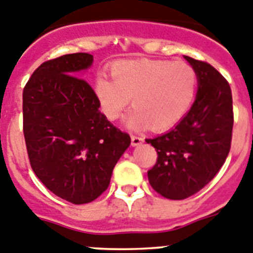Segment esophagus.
<instances>
[{"label":"esophagus","mask_w":253,"mask_h":253,"mask_svg":"<svg viewBox=\"0 0 253 253\" xmlns=\"http://www.w3.org/2000/svg\"><path fill=\"white\" fill-rule=\"evenodd\" d=\"M143 142H144V138H143V136L131 135V145H133V147H136V145L142 144Z\"/></svg>","instance_id":"34e87169"}]
</instances>
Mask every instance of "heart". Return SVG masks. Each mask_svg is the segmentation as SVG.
Returning a JSON list of instances; mask_svg holds the SVG:
<instances>
[{"instance_id": "heart-1", "label": "heart", "mask_w": 253, "mask_h": 253, "mask_svg": "<svg viewBox=\"0 0 253 253\" xmlns=\"http://www.w3.org/2000/svg\"><path fill=\"white\" fill-rule=\"evenodd\" d=\"M111 79L98 76L95 94L106 118L117 120L131 99L128 125L155 131L172 128L192 106L197 74L191 65L167 60H124L110 69Z\"/></svg>"}]
</instances>
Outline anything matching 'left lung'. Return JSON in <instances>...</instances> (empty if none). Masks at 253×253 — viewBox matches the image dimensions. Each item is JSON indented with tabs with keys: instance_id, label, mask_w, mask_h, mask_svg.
Listing matches in <instances>:
<instances>
[{
	"instance_id": "1",
	"label": "left lung",
	"mask_w": 253,
	"mask_h": 253,
	"mask_svg": "<svg viewBox=\"0 0 253 253\" xmlns=\"http://www.w3.org/2000/svg\"><path fill=\"white\" fill-rule=\"evenodd\" d=\"M184 59L198 79L196 100L172 130L145 139L158 154L157 163L148 170L150 185L175 201L196 194L218 173L231 149L233 128L228 81L208 62Z\"/></svg>"
}]
</instances>
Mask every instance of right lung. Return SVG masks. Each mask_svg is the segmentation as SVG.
I'll return each mask as SVG.
<instances>
[{
  "instance_id": "add662e5",
  "label": "right lung",
  "mask_w": 253,
  "mask_h": 253,
  "mask_svg": "<svg viewBox=\"0 0 253 253\" xmlns=\"http://www.w3.org/2000/svg\"><path fill=\"white\" fill-rule=\"evenodd\" d=\"M86 52L47 60L22 92L24 135L36 177L60 198L92 202L110 183L130 136L99 110L100 101L81 71L92 64Z\"/></svg>"
}]
</instances>
